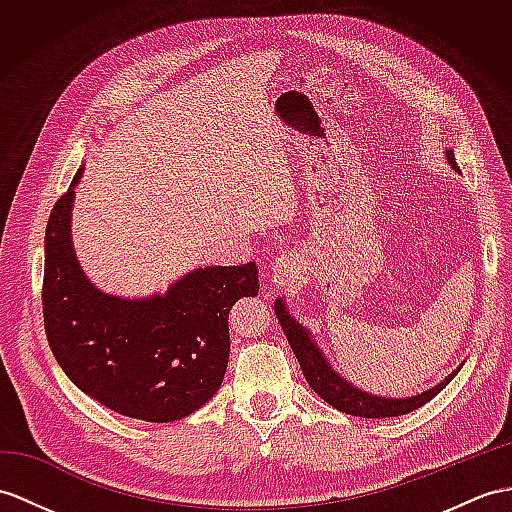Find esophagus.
I'll return each mask as SVG.
<instances>
[{"label": "esophagus", "mask_w": 512, "mask_h": 512, "mask_svg": "<svg viewBox=\"0 0 512 512\" xmlns=\"http://www.w3.org/2000/svg\"><path fill=\"white\" fill-rule=\"evenodd\" d=\"M297 276H299V260L293 254L280 256L271 267L273 289H282V286H286L289 282H295Z\"/></svg>", "instance_id": "1"}]
</instances>
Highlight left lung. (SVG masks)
I'll list each match as a JSON object with an SVG mask.
<instances>
[{
  "label": "left lung",
  "instance_id": "obj_1",
  "mask_svg": "<svg viewBox=\"0 0 512 512\" xmlns=\"http://www.w3.org/2000/svg\"><path fill=\"white\" fill-rule=\"evenodd\" d=\"M445 158L454 171H460L452 149H445ZM276 315L286 334V339H289L293 354L297 356V363L302 367V373L310 389H313L323 402H328L330 406L341 410L345 415L365 417V419H384V417H400L406 413H413V410L428 404L434 395H439L460 371L458 367L443 382L434 384L432 389L423 391L419 395L400 397V400H397V397L371 395L363 389H358V386L350 384L332 369L326 356H323V352L319 350V345L313 341V336H310V330H306L302 323L291 317L289 308H286L282 299H276Z\"/></svg>",
  "mask_w": 512,
  "mask_h": 512
}]
</instances>
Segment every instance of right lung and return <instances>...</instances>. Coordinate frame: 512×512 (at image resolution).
Wrapping results in <instances>:
<instances>
[{"label":"right lung","instance_id":"right-lung-1","mask_svg":"<svg viewBox=\"0 0 512 512\" xmlns=\"http://www.w3.org/2000/svg\"><path fill=\"white\" fill-rule=\"evenodd\" d=\"M78 169L45 228L43 319L69 380L95 402L132 419L169 423L213 397L230 356L228 315L258 295L256 263L199 267L165 295H108L84 276L71 243Z\"/></svg>","mask_w":512,"mask_h":512}]
</instances>
